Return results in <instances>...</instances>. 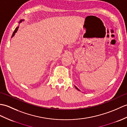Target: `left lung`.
<instances>
[{"instance_id":"obj_1","label":"left lung","mask_w":127,"mask_h":127,"mask_svg":"<svg viewBox=\"0 0 127 127\" xmlns=\"http://www.w3.org/2000/svg\"><path fill=\"white\" fill-rule=\"evenodd\" d=\"M75 88H76V89H77V90H78V91H80V90H79V89H78V88H77V87H76V86H75Z\"/></svg>"}]
</instances>
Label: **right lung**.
<instances>
[{"label":"right lung","instance_id":"1","mask_svg":"<svg viewBox=\"0 0 127 127\" xmlns=\"http://www.w3.org/2000/svg\"><path fill=\"white\" fill-rule=\"evenodd\" d=\"M24 20H20V22H19V23H21L22 22H23ZM18 28H19V26H18V27H17L16 28V29H15V30H14V31L13 32V34H12V37H13L14 36V34H15V33H16L17 32V30H18Z\"/></svg>","mask_w":127,"mask_h":127}]
</instances>
